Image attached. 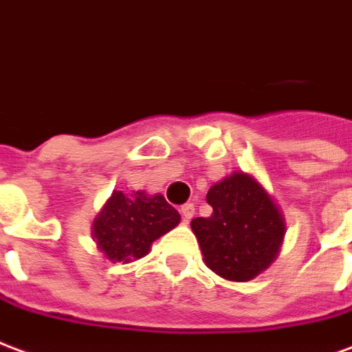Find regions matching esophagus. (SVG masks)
<instances>
[{
  "instance_id": "34e87169",
  "label": "esophagus",
  "mask_w": 352,
  "mask_h": 352,
  "mask_svg": "<svg viewBox=\"0 0 352 352\" xmlns=\"http://www.w3.org/2000/svg\"><path fill=\"white\" fill-rule=\"evenodd\" d=\"M182 215H184V221L186 223H189L191 219H193L195 206L191 204V202H187V204H184V206H182Z\"/></svg>"
}]
</instances>
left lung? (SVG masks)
<instances>
[{
    "label": "left lung",
    "instance_id": "left-lung-1",
    "mask_svg": "<svg viewBox=\"0 0 352 352\" xmlns=\"http://www.w3.org/2000/svg\"><path fill=\"white\" fill-rule=\"evenodd\" d=\"M214 212L191 221L204 263L229 281H250L278 257L285 236L281 210L257 179L234 173L210 187Z\"/></svg>",
    "mask_w": 352,
    "mask_h": 352
}]
</instances>
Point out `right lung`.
<instances>
[{
  "label": "right lung",
  "instance_id": "1",
  "mask_svg": "<svg viewBox=\"0 0 352 352\" xmlns=\"http://www.w3.org/2000/svg\"><path fill=\"white\" fill-rule=\"evenodd\" d=\"M178 223L179 214L163 195L114 191L94 219L91 234L109 261L131 263L148 255L151 243Z\"/></svg>",
  "mask_w": 352,
  "mask_h": 352
}]
</instances>
